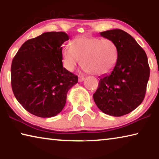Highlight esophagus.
<instances>
[{
	"instance_id": "obj_1",
	"label": "esophagus",
	"mask_w": 159,
	"mask_h": 159,
	"mask_svg": "<svg viewBox=\"0 0 159 159\" xmlns=\"http://www.w3.org/2000/svg\"><path fill=\"white\" fill-rule=\"evenodd\" d=\"M85 79V78L83 76H79V82H83V80Z\"/></svg>"
}]
</instances>
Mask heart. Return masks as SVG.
<instances>
[{
  "instance_id": "heart-1",
  "label": "heart",
  "mask_w": 159,
  "mask_h": 159,
  "mask_svg": "<svg viewBox=\"0 0 159 159\" xmlns=\"http://www.w3.org/2000/svg\"><path fill=\"white\" fill-rule=\"evenodd\" d=\"M118 48L109 39L81 36L71 41V46L61 50L63 65L72 71L82 60L83 69L98 76L109 74L116 64Z\"/></svg>"
}]
</instances>
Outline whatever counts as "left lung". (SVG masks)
Wrapping results in <instances>:
<instances>
[{"instance_id": "left-lung-1", "label": "left lung", "mask_w": 159, "mask_h": 159, "mask_svg": "<svg viewBox=\"0 0 159 159\" xmlns=\"http://www.w3.org/2000/svg\"><path fill=\"white\" fill-rule=\"evenodd\" d=\"M118 48V60L110 74L102 76L93 94L96 105L104 114L121 116L133 111L144 98L149 66L147 56L134 38L121 29L103 31Z\"/></svg>"}]
</instances>
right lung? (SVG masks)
Returning a JSON list of instances; mask_svg holds the SVG:
<instances>
[{"mask_svg":"<svg viewBox=\"0 0 159 159\" xmlns=\"http://www.w3.org/2000/svg\"><path fill=\"white\" fill-rule=\"evenodd\" d=\"M65 32H45L21 45L11 65V85L26 111L41 118L55 116L65 106L66 94L78 76L62 65Z\"/></svg>","mask_w":159,"mask_h":159,"instance_id":"obj_1","label":"right lung"}]
</instances>
